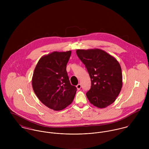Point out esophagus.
I'll use <instances>...</instances> for the list:
<instances>
[{
  "label": "esophagus",
  "instance_id": "esophagus-1",
  "mask_svg": "<svg viewBox=\"0 0 149 149\" xmlns=\"http://www.w3.org/2000/svg\"><path fill=\"white\" fill-rule=\"evenodd\" d=\"M76 86H77V88L78 89V90H80L81 89V85L80 84H79Z\"/></svg>",
  "mask_w": 149,
  "mask_h": 149
}]
</instances>
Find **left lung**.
Instances as JSON below:
<instances>
[{
  "label": "left lung",
  "mask_w": 149,
  "mask_h": 149,
  "mask_svg": "<svg viewBox=\"0 0 149 149\" xmlns=\"http://www.w3.org/2000/svg\"><path fill=\"white\" fill-rule=\"evenodd\" d=\"M76 53L91 78V89L86 93L89 102L99 108L109 106L115 101L122 88V72L119 62L100 49H77Z\"/></svg>",
  "instance_id": "1"
}]
</instances>
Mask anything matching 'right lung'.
Returning a JSON list of instances; mask_svg holds the SVG:
<instances>
[{
	"instance_id": "right-lung-1",
	"label": "right lung",
	"mask_w": 149,
	"mask_h": 149,
	"mask_svg": "<svg viewBox=\"0 0 149 149\" xmlns=\"http://www.w3.org/2000/svg\"><path fill=\"white\" fill-rule=\"evenodd\" d=\"M72 51L53 52L41 57L32 77V86L38 99L48 108L61 111L70 105L77 88L71 85L66 70Z\"/></svg>"
}]
</instances>
